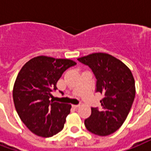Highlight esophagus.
I'll return each instance as SVG.
<instances>
[{
  "label": "esophagus",
  "instance_id": "34e87169",
  "mask_svg": "<svg viewBox=\"0 0 151 151\" xmlns=\"http://www.w3.org/2000/svg\"><path fill=\"white\" fill-rule=\"evenodd\" d=\"M72 106H73V108H78V107H79V104H73V105H72Z\"/></svg>",
  "mask_w": 151,
  "mask_h": 151
}]
</instances>
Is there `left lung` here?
I'll list each match as a JSON object with an SVG mask.
<instances>
[{
  "instance_id": "1",
  "label": "left lung",
  "mask_w": 151,
  "mask_h": 151,
  "mask_svg": "<svg viewBox=\"0 0 151 151\" xmlns=\"http://www.w3.org/2000/svg\"><path fill=\"white\" fill-rule=\"evenodd\" d=\"M88 65L95 74L96 92L104 95L101 107L91 108V115L85 120L91 133L108 136L123 124L135 98V82L122 61L107 53H92L78 59Z\"/></svg>"
}]
</instances>
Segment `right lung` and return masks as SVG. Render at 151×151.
Masks as SVG:
<instances>
[{
  "instance_id": "obj_1",
  "label": "right lung",
  "mask_w": 151,
  "mask_h": 151,
  "mask_svg": "<svg viewBox=\"0 0 151 151\" xmlns=\"http://www.w3.org/2000/svg\"><path fill=\"white\" fill-rule=\"evenodd\" d=\"M77 65L69 59L40 56L22 66L16 78L13 99L22 121L35 134L50 137L60 132L71 105L50 101L63 73Z\"/></svg>"
}]
</instances>
